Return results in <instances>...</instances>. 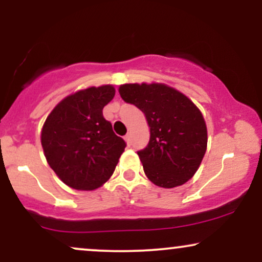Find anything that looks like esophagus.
Instances as JSON below:
<instances>
[{"instance_id":"34e87169","label":"esophagus","mask_w":262,"mask_h":262,"mask_svg":"<svg viewBox=\"0 0 262 262\" xmlns=\"http://www.w3.org/2000/svg\"><path fill=\"white\" fill-rule=\"evenodd\" d=\"M124 140L127 141V144L129 145V144H130V134H127V135H125V137H124Z\"/></svg>"}]
</instances>
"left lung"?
<instances>
[{"label":"left lung","instance_id":"obj_1","mask_svg":"<svg viewBox=\"0 0 262 262\" xmlns=\"http://www.w3.org/2000/svg\"><path fill=\"white\" fill-rule=\"evenodd\" d=\"M118 91L144 113L150 128L148 146L138 151L146 177L164 188L192 179L208 140L200 108L179 90L160 82L124 83Z\"/></svg>","mask_w":262,"mask_h":262}]
</instances>
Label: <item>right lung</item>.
I'll return each mask as SVG.
<instances>
[{
	"instance_id": "add662e5",
	"label": "right lung",
	"mask_w": 262,
	"mask_h": 262,
	"mask_svg": "<svg viewBox=\"0 0 262 262\" xmlns=\"http://www.w3.org/2000/svg\"><path fill=\"white\" fill-rule=\"evenodd\" d=\"M113 85L91 86L66 96L53 108L40 133L44 156L56 176L77 191H93L112 176L125 148L102 110Z\"/></svg>"
}]
</instances>
